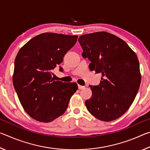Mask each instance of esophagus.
Segmentation results:
<instances>
[{"instance_id": "34e87169", "label": "esophagus", "mask_w": 150, "mask_h": 150, "mask_svg": "<svg viewBox=\"0 0 150 150\" xmlns=\"http://www.w3.org/2000/svg\"><path fill=\"white\" fill-rule=\"evenodd\" d=\"M78 87H79V89H80V90L84 89V88H85V86H82V85H78Z\"/></svg>"}]
</instances>
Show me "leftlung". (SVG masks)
<instances>
[{
  "label": "left lung",
  "instance_id": "obj_1",
  "mask_svg": "<svg viewBox=\"0 0 150 150\" xmlns=\"http://www.w3.org/2000/svg\"><path fill=\"white\" fill-rule=\"evenodd\" d=\"M78 41L91 71L101 73L100 84L90 85L92 96L85 101L88 112L102 121L124 115L134 102L141 83L139 61L126 43L106 32L85 34Z\"/></svg>",
  "mask_w": 150,
  "mask_h": 150
}]
</instances>
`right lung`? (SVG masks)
Listing matches in <instances>:
<instances>
[{
  "mask_svg": "<svg viewBox=\"0 0 150 150\" xmlns=\"http://www.w3.org/2000/svg\"><path fill=\"white\" fill-rule=\"evenodd\" d=\"M77 38L44 33L33 38L18 53L14 62V87L22 107L35 120L50 122L62 115L78 89L75 83L54 81L52 72L62 63ZM59 71H63L60 66Z\"/></svg>",
  "mask_w": 150,
  "mask_h": 150,
  "instance_id": "add662e5",
  "label": "right lung"
}]
</instances>
